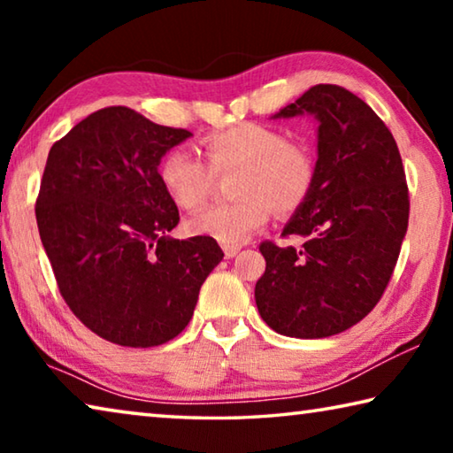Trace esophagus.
<instances>
[{"label":"esophagus","instance_id":"1","mask_svg":"<svg viewBox=\"0 0 453 453\" xmlns=\"http://www.w3.org/2000/svg\"><path fill=\"white\" fill-rule=\"evenodd\" d=\"M237 251H240V248H237V245H224V256H226L227 259L237 256Z\"/></svg>","mask_w":453,"mask_h":453}]
</instances>
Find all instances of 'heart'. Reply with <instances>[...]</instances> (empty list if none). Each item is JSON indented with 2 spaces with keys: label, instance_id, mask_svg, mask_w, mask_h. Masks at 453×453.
<instances>
[{
  "label": "heart",
  "instance_id": "heart-1",
  "mask_svg": "<svg viewBox=\"0 0 453 453\" xmlns=\"http://www.w3.org/2000/svg\"><path fill=\"white\" fill-rule=\"evenodd\" d=\"M202 159L186 150L167 151L157 167L167 197L181 210H196L210 196L213 173L235 170L234 202L211 205L186 221L189 235L210 237L224 245L248 242L272 218L302 208L316 186V153L302 140H286L280 129L237 124L205 135Z\"/></svg>",
  "mask_w": 453,
  "mask_h": 453
}]
</instances>
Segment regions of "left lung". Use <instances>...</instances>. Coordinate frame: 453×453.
Masks as SVG:
<instances>
[{
  "mask_svg": "<svg viewBox=\"0 0 453 453\" xmlns=\"http://www.w3.org/2000/svg\"><path fill=\"white\" fill-rule=\"evenodd\" d=\"M311 113L318 127L316 186L281 235L262 242L259 316L273 332L318 340L346 332L381 300L408 232L410 194L386 124L346 88L319 83L275 118Z\"/></svg>",
  "mask_w": 453,
  "mask_h": 453,
  "instance_id": "8db88e82",
  "label": "left lung"
}]
</instances>
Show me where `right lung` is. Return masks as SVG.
<instances>
[{
  "label": "right lung",
  "instance_id": "add662e5",
  "mask_svg": "<svg viewBox=\"0 0 453 453\" xmlns=\"http://www.w3.org/2000/svg\"><path fill=\"white\" fill-rule=\"evenodd\" d=\"M124 105L97 110L51 145L35 218L59 294L104 340L153 348L181 334L224 251L173 240L180 211L157 175L189 137Z\"/></svg>",
  "mask_w": 453,
  "mask_h": 453
}]
</instances>
